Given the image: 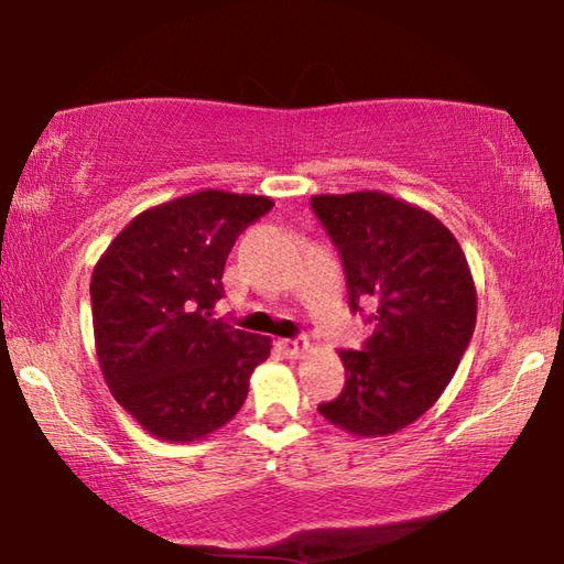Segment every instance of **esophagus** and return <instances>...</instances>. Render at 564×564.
<instances>
[{"label":"esophagus","instance_id":"esophagus-1","mask_svg":"<svg viewBox=\"0 0 564 564\" xmlns=\"http://www.w3.org/2000/svg\"><path fill=\"white\" fill-rule=\"evenodd\" d=\"M281 348L289 358H301L305 350H308V340L305 338H285L281 340Z\"/></svg>","mask_w":564,"mask_h":564}]
</instances>
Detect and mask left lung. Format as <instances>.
I'll return each instance as SVG.
<instances>
[{
	"label": "left lung",
	"instance_id": "1",
	"mask_svg": "<svg viewBox=\"0 0 564 564\" xmlns=\"http://www.w3.org/2000/svg\"><path fill=\"white\" fill-rule=\"evenodd\" d=\"M338 248L352 313L376 330L340 350L346 386L318 413L350 435L403 431L451 383L473 338L477 295L457 238L433 214L380 191L313 196Z\"/></svg>",
	"mask_w": 564,
	"mask_h": 564
}]
</instances>
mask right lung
<instances>
[{
  "instance_id": "obj_1",
  "label": "right lung",
  "mask_w": 564,
  "mask_h": 564,
  "mask_svg": "<svg viewBox=\"0 0 564 564\" xmlns=\"http://www.w3.org/2000/svg\"><path fill=\"white\" fill-rule=\"evenodd\" d=\"M269 196L198 194L139 214L91 273L94 340L119 405L159 441L194 443L226 425L248 395L271 338L212 318L224 265Z\"/></svg>"
}]
</instances>
